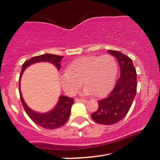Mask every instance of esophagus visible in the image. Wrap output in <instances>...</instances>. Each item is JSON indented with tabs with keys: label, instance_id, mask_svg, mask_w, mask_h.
Returning <instances> with one entry per match:
<instances>
[{
	"label": "esophagus",
	"instance_id": "34e87169",
	"mask_svg": "<svg viewBox=\"0 0 160 160\" xmlns=\"http://www.w3.org/2000/svg\"><path fill=\"white\" fill-rule=\"evenodd\" d=\"M75 101L76 102H83V103H86V102H87V100H86V99H83V98H75Z\"/></svg>",
	"mask_w": 160,
	"mask_h": 160
}]
</instances>
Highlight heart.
Segmentation results:
<instances>
[{
	"mask_svg": "<svg viewBox=\"0 0 160 160\" xmlns=\"http://www.w3.org/2000/svg\"><path fill=\"white\" fill-rule=\"evenodd\" d=\"M117 72V62L111 55L81 57L66 68L60 82L69 95L76 93L82 82L86 94L102 97L111 90Z\"/></svg>",
	"mask_w": 160,
	"mask_h": 160,
	"instance_id": "heart-1",
	"label": "heart"
}]
</instances>
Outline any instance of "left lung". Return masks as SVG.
Segmentation results:
<instances>
[{
    "label": "left lung",
    "instance_id": "left-lung-1",
    "mask_svg": "<svg viewBox=\"0 0 160 160\" xmlns=\"http://www.w3.org/2000/svg\"><path fill=\"white\" fill-rule=\"evenodd\" d=\"M108 52L117 58L120 76L108 96L98 100V108L91 114L95 122L103 125L115 124L123 119L137 91V74L131 58L119 51L109 49Z\"/></svg>",
    "mask_w": 160,
    "mask_h": 160
}]
</instances>
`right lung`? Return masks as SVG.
<instances>
[{
  "instance_id": "1",
  "label": "right lung",
  "mask_w": 160,
  "mask_h": 160,
  "mask_svg": "<svg viewBox=\"0 0 160 160\" xmlns=\"http://www.w3.org/2000/svg\"><path fill=\"white\" fill-rule=\"evenodd\" d=\"M63 57L64 56H57V55L53 54H43L40 55V56H34L31 58L30 59L25 61L22 65L21 73H20L19 85L20 78H21L23 71L30 65L36 63V62H49L50 63H52L57 68V69L59 71L60 68H61V61ZM19 89L20 99H21L22 104L25 112H26L28 116L30 117L31 120L34 123L40 126V127L47 128V129L58 128L64 126L68 120L71 107H72V104L74 103V99L73 98L64 96V95L60 96L58 103H57L56 106L52 111H49L47 113H38L33 111L32 110H31L30 108L28 107L27 104L24 102L22 96L20 88H19Z\"/></svg>"
}]
</instances>
